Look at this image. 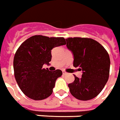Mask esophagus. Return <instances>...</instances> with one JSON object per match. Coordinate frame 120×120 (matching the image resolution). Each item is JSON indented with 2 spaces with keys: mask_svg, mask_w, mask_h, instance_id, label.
Instances as JSON below:
<instances>
[{
  "mask_svg": "<svg viewBox=\"0 0 120 120\" xmlns=\"http://www.w3.org/2000/svg\"><path fill=\"white\" fill-rule=\"evenodd\" d=\"M63 74L64 75H66V74H67L68 73H67V72H66V71H64V70H63Z\"/></svg>",
  "mask_w": 120,
  "mask_h": 120,
  "instance_id": "34e87169",
  "label": "esophagus"
}]
</instances>
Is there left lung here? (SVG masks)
<instances>
[{"label":"left lung","instance_id":"obj_1","mask_svg":"<svg viewBox=\"0 0 120 120\" xmlns=\"http://www.w3.org/2000/svg\"><path fill=\"white\" fill-rule=\"evenodd\" d=\"M67 46L74 54V67L82 70L81 78L68 84L70 92L76 99L87 101L101 92L109 77L110 57L101 44L90 38L68 37Z\"/></svg>","mask_w":120,"mask_h":120}]
</instances>
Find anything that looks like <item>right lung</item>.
I'll list each match as a JSON object with an SVG mask.
<instances>
[{
	"label": "right lung",
	"instance_id": "1",
	"mask_svg": "<svg viewBox=\"0 0 120 120\" xmlns=\"http://www.w3.org/2000/svg\"><path fill=\"white\" fill-rule=\"evenodd\" d=\"M66 45L64 37H48L41 35L26 39L19 47L13 59L16 81L22 92L34 100L46 99L52 94L61 70L51 72L42 68L52 59V48Z\"/></svg>",
	"mask_w": 120,
	"mask_h": 120
}]
</instances>
